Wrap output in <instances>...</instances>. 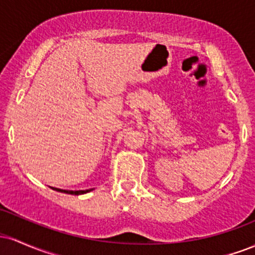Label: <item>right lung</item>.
Segmentation results:
<instances>
[{
	"label": "right lung",
	"mask_w": 255,
	"mask_h": 255,
	"mask_svg": "<svg viewBox=\"0 0 255 255\" xmlns=\"http://www.w3.org/2000/svg\"><path fill=\"white\" fill-rule=\"evenodd\" d=\"M50 188L54 189V191H56V192L66 193V194H72V195H80V194H85V193H89L91 191H93V188L92 189H85V191H67V189L55 188V187H50Z\"/></svg>",
	"instance_id": "obj_1"
}]
</instances>
